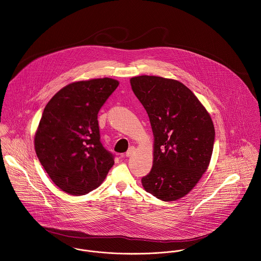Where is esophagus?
Instances as JSON below:
<instances>
[{"label": "esophagus", "instance_id": "obj_1", "mask_svg": "<svg viewBox=\"0 0 261 261\" xmlns=\"http://www.w3.org/2000/svg\"><path fill=\"white\" fill-rule=\"evenodd\" d=\"M136 152V149L134 147H131L129 148V150L126 152V157H131L132 155H134Z\"/></svg>", "mask_w": 261, "mask_h": 261}]
</instances>
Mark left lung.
I'll list each match as a JSON object with an SVG mask.
<instances>
[{"mask_svg":"<svg viewBox=\"0 0 261 261\" xmlns=\"http://www.w3.org/2000/svg\"><path fill=\"white\" fill-rule=\"evenodd\" d=\"M130 83L148 113L154 135L153 166L142 178L143 188L161 201H177L207 170L214 123L201 101L180 81L140 75Z\"/></svg>","mask_w":261,"mask_h":261,"instance_id":"8db88e82","label":"left lung"}]
</instances>
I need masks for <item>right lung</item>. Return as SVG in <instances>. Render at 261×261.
Returning <instances> with one entry per match:
<instances>
[{
	"mask_svg": "<svg viewBox=\"0 0 261 261\" xmlns=\"http://www.w3.org/2000/svg\"><path fill=\"white\" fill-rule=\"evenodd\" d=\"M118 85L109 77L75 81L44 107L35 150L49 178L69 195L98 188L114 165L113 155L101 144L97 114Z\"/></svg>",
	"mask_w": 261,
	"mask_h": 261,
	"instance_id": "obj_1",
	"label": "right lung"
}]
</instances>
